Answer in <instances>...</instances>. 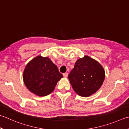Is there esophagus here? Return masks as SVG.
I'll use <instances>...</instances> for the list:
<instances>
[{
	"label": "esophagus",
	"mask_w": 129,
	"mask_h": 129,
	"mask_svg": "<svg viewBox=\"0 0 129 129\" xmlns=\"http://www.w3.org/2000/svg\"><path fill=\"white\" fill-rule=\"evenodd\" d=\"M68 73H65L63 74V76H64V78H67L68 77Z\"/></svg>",
	"instance_id": "esophagus-1"
}]
</instances>
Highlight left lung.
Listing matches in <instances>:
<instances>
[{
  "label": "left lung",
  "instance_id": "8db88e82",
  "mask_svg": "<svg viewBox=\"0 0 129 129\" xmlns=\"http://www.w3.org/2000/svg\"><path fill=\"white\" fill-rule=\"evenodd\" d=\"M105 78V70L102 65L88 56L77 60L68 75L74 91L85 97L96 92L101 87Z\"/></svg>",
  "mask_w": 129,
  "mask_h": 129
}]
</instances>
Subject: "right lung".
<instances>
[{"instance_id":"right-lung-1","label":"right lung","mask_w":129,"mask_h":129,"mask_svg":"<svg viewBox=\"0 0 129 129\" xmlns=\"http://www.w3.org/2000/svg\"><path fill=\"white\" fill-rule=\"evenodd\" d=\"M63 77L49 57L37 56L25 67L23 79L29 91L43 97L52 93L57 82Z\"/></svg>"}]
</instances>
